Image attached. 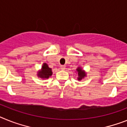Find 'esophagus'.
I'll list each match as a JSON object with an SVG mask.
<instances>
[{"instance_id":"34e87169","label":"esophagus","mask_w":127,"mask_h":127,"mask_svg":"<svg viewBox=\"0 0 127 127\" xmlns=\"http://www.w3.org/2000/svg\"><path fill=\"white\" fill-rule=\"evenodd\" d=\"M60 68H61V70H65L66 69V66L64 65H61L60 66Z\"/></svg>"}]
</instances>
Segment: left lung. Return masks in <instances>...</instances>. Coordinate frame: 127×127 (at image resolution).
Segmentation results:
<instances>
[{
  "instance_id": "left-lung-1",
  "label": "left lung",
  "mask_w": 127,
  "mask_h": 127,
  "mask_svg": "<svg viewBox=\"0 0 127 127\" xmlns=\"http://www.w3.org/2000/svg\"><path fill=\"white\" fill-rule=\"evenodd\" d=\"M76 73L77 74L75 76H77V78L78 81H81L82 79H83L85 77H87V72H85L81 66L77 67V68L76 69Z\"/></svg>"
}]
</instances>
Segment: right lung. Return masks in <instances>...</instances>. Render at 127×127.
Instances as JSON below:
<instances>
[{"mask_svg": "<svg viewBox=\"0 0 127 127\" xmlns=\"http://www.w3.org/2000/svg\"><path fill=\"white\" fill-rule=\"evenodd\" d=\"M52 73L53 72L52 71V68H50L47 64L44 63L42 64L40 70H38L37 75L38 76V77L42 79H47L52 76Z\"/></svg>", "mask_w": 127, "mask_h": 127, "instance_id": "1", "label": "right lung"}]
</instances>
